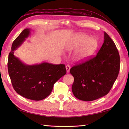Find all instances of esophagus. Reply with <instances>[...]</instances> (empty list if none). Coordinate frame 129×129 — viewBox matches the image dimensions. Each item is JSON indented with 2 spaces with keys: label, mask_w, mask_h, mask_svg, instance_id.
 I'll return each instance as SVG.
<instances>
[{
  "label": "esophagus",
  "mask_w": 129,
  "mask_h": 129,
  "mask_svg": "<svg viewBox=\"0 0 129 129\" xmlns=\"http://www.w3.org/2000/svg\"><path fill=\"white\" fill-rule=\"evenodd\" d=\"M66 71H67V73H68L69 72V71H70V69H71V66H70L69 65H67L66 66Z\"/></svg>",
  "instance_id": "1"
}]
</instances>
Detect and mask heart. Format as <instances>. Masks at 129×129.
Here are the masks:
<instances>
[{
	"mask_svg": "<svg viewBox=\"0 0 129 129\" xmlns=\"http://www.w3.org/2000/svg\"><path fill=\"white\" fill-rule=\"evenodd\" d=\"M98 47V41L94 38H90L87 35H82L79 39L74 40L69 46V49H76L75 59L78 61L86 60L91 56Z\"/></svg>",
	"mask_w": 129,
	"mask_h": 129,
	"instance_id": "b5f03b06",
	"label": "heart"
}]
</instances>
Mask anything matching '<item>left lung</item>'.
I'll return each instance as SVG.
<instances>
[{
    "instance_id": "obj_1",
    "label": "left lung",
    "mask_w": 129,
    "mask_h": 129,
    "mask_svg": "<svg viewBox=\"0 0 129 129\" xmlns=\"http://www.w3.org/2000/svg\"><path fill=\"white\" fill-rule=\"evenodd\" d=\"M120 57L116 45L104 33V42L97 55L70 70L74 78L72 90L75 97L91 101L108 94L117 78Z\"/></svg>"
}]
</instances>
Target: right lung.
<instances>
[{
    "mask_svg": "<svg viewBox=\"0 0 129 129\" xmlns=\"http://www.w3.org/2000/svg\"><path fill=\"white\" fill-rule=\"evenodd\" d=\"M26 28L15 39L8 58L9 74L15 91L26 99L34 101L45 99L51 93L54 84L66 74L65 65L47 62L27 65L15 56L14 53L30 34Z\"/></svg>",
    "mask_w": 129,
    "mask_h": 129,
    "instance_id": "1",
    "label": "right lung"
}]
</instances>
